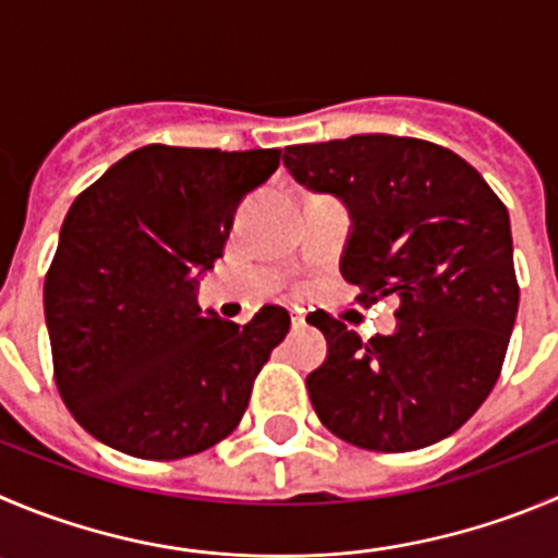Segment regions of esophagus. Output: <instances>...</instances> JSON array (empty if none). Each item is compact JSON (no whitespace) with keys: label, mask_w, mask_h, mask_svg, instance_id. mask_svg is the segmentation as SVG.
Wrapping results in <instances>:
<instances>
[{"label":"esophagus","mask_w":558,"mask_h":558,"mask_svg":"<svg viewBox=\"0 0 558 558\" xmlns=\"http://www.w3.org/2000/svg\"><path fill=\"white\" fill-rule=\"evenodd\" d=\"M300 327H305V316L303 314H291V330H300Z\"/></svg>","instance_id":"1"}]
</instances>
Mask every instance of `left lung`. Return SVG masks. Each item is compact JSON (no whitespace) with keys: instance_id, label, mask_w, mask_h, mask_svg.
Segmentation results:
<instances>
[{"instance_id":"8db88e82","label":"left lung","mask_w":558,"mask_h":558,"mask_svg":"<svg viewBox=\"0 0 558 558\" xmlns=\"http://www.w3.org/2000/svg\"><path fill=\"white\" fill-rule=\"evenodd\" d=\"M283 165L347 203L341 275L357 303L397 296V330L363 341L314 314L327 357L308 374L322 424L357 449L402 454L460 429L501 374L518 316L512 231L501 197L444 145L355 134L289 145Z\"/></svg>"}]
</instances>
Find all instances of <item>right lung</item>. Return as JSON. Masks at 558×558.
<instances>
[{
    "instance_id": "obj_1",
    "label": "right lung",
    "mask_w": 558,
    "mask_h": 558,
    "mask_svg": "<svg viewBox=\"0 0 558 558\" xmlns=\"http://www.w3.org/2000/svg\"><path fill=\"white\" fill-rule=\"evenodd\" d=\"M278 165L280 148L145 145L68 208L44 311L57 390L96 440L170 462L239 426L291 319L280 305L247 325L203 316L195 289Z\"/></svg>"
}]
</instances>
